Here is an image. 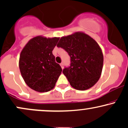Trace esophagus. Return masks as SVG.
<instances>
[{"label": "esophagus", "mask_w": 128, "mask_h": 128, "mask_svg": "<svg viewBox=\"0 0 128 128\" xmlns=\"http://www.w3.org/2000/svg\"><path fill=\"white\" fill-rule=\"evenodd\" d=\"M60 66H61V68H63V67H64V65H63V63H61V64H60Z\"/></svg>", "instance_id": "obj_1"}]
</instances>
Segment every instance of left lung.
<instances>
[{
  "label": "left lung",
  "mask_w": 128,
  "mask_h": 128,
  "mask_svg": "<svg viewBox=\"0 0 128 128\" xmlns=\"http://www.w3.org/2000/svg\"><path fill=\"white\" fill-rule=\"evenodd\" d=\"M58 48L64 49L70 56V66L62 73L73 88L78 90L90 88L102 73L104 56L98 42L88 35L76 32L60 40Z\"/></svg>",
  "instance_id": "obj_1"
}]
</instances>
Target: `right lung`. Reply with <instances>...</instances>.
<instances>
[{
    "label": "right lung",
    "mask_w": 128,
    "mask_h": 128,
    "mask_svg": "<svg viewBox=\"0 0 128 128\" xmlns=\"http://www.w3.org/2000/svg\"><path fill=\"white\" fill-rule=\"evenodd\" d=\"M59 40V37L36 36L28 42L20 53V73L27 86L36 92L52 90L62 72L52 54Z\"/></svg>",
    "instance_id": "right-lung-1"
}]
</instances>
